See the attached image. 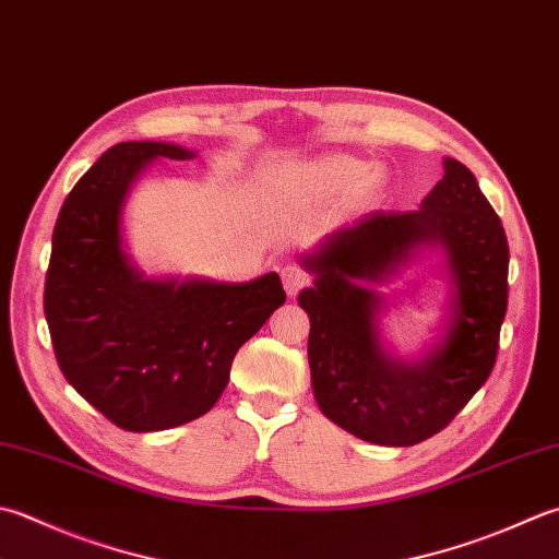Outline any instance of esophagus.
I'll return each instance as SVG.
<instances>
[{
    "label": "esophagus",
    "mask_w": 559,
    "mask_h": 559,
    "mask_svg": "<svg viewBox=\"0 0 559 559\" xmlns=\"http://www.w3.org/2000/svg\"><path fill=\"white\" fill-rule=\"evenodd\" d=\"M281 281H283V288H286V293L295 295L310 278L298 264H286V266H281Z\"/></svg>",
    "instance_id": "1"
}]
</instances>
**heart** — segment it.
Masks as SVG:
<instances>
[{"instance_id":"obj_1","label":"heart","mask_w":559,"mask_h":559,"mask_svg":"<svg viewBox=\"0 0 559 559\" xmlns=\"http://www.w3.org/2000/svg\"><path fill=\"white\" fill-rule=\"evenodd\" d=\"M308 179L324 199H336L354 191L358 201H376L385 191L388 171L382 167H368L366 162L348 155H324L312 164Z\"/></svg>"}]
</instances>
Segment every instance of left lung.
<instances>
[{
  "label": "left lung",
  "instance_id": "8db88e82",
  "mask_svg": "<svg viewBox=\"0 0 559 559\" xmlns=\"http://www.w3.org/2000/svg\"><path fill=\"white\" fill-rule=\"evenodd\" d=\"M437 257L447 281L444 324L414 359L386 346L379 317L399 294L377 290L404 267ZM300 264L312 288L308 360L322 414L356 439L414 445L445 429L485 385L497 360L509 298V245L475 174L443 157V179L419 211H376L326 235Z\"/></svg>",
  "mask_w": 559,
  "mask_h": 559
}]
</instances>
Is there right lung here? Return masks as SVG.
I'll return each instance as SVG.
<instances>
[{"label": "right lung", "mask_w": 559, "mask_h": 559, "mask_svg": "<svg viewBox=\"0 0 559 559\" xmlns=\"http://www.w3.org/2000/svg\"><path fill=\"white\" fill-rule=\"evenodd\" d=\"M174 142H118L64 199L52 229L46 320L62 376L126 431L203 417L235 354L286 302L278 273L247 283L147 276L126 249L123 215L152 162L193 159Z\"/></svg>", "instance_id": "1"}]
</instances>
